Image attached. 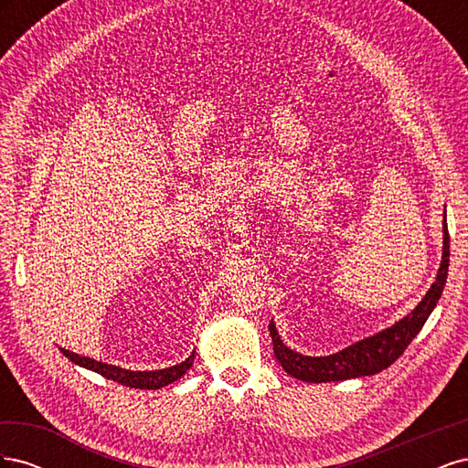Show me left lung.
<instances>
[{
	"label": "left lung",
	"instance_id": "1",
	"mask_svg": "<svg viewBox=\"0 0 468 468\" xmlns=\"http://www.w3.org/2000/svg\"><path fill=\"white\" fill-rule=\"evenodd\" d=\"M449 271V230H447V215H443V253L439 263L435 281L428 289L426 296L416 304L412 313L406 314L402 320L394 322L390 328L380 330L369 337H363L359 342L344 347L342 351L332 356H303L282 344V339L275 328V322L269 324V334L273 339V353L285 373L299 378L303 382H337L347 378H359L377 375L387 369L399 359L410 342L420 334L423 324L433 313L437 301L441 299L443 287L447 282Z\"/></svg>",
	"mask_w": 468,
	"mask_h": 468
}]
</instances>
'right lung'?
<instances>
[{
	"label": "right lung",
	"mask_w": 468,
	"mask_h": 468,
	"mask_svg": "<svg viewBox=\"0 0 468 468\" xmlns=\"http://www.w3.org/2000/svg\"><path fill=\"white\" fill-rule=\"evenodd\" d=\"M64 356L83 367V369H90L93 373H99L105 378H111L119 382V385L122 387H131V388H146V390H158V388H164L167 385H172V382H176L177 378H181L183 375H186L191 367H193V361H195V351L191 353V356L181 361L179 365H174V367H167V369H158V371H131V369H122V367H117V365H109V363H101V361H95L91 357H86V356H78V353L74 351H68L64 347H58Z\"/></svg>",
	"instance_id": "obj_1"
}]
</instances>
